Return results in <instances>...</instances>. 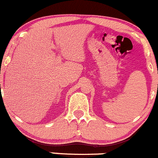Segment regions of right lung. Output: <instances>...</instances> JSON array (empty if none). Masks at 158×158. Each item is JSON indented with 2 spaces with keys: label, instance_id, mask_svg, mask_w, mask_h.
Segmentation results:
<instances>
[{
  "label": "right lung",
  "instance_id": "right-lung-1",
  "mask_svg": "<svg viewBox=\"0 0 158 158\" xmlns=\"http://www.w3.org/2000/svg\"><path fill=\"white\" fill-rule=\"evenodd\" d=\"M0 85H1V84H0Z\"/></svg>",
  "mask_w": 158,
  "mask_h": 158
}]
</instances>
